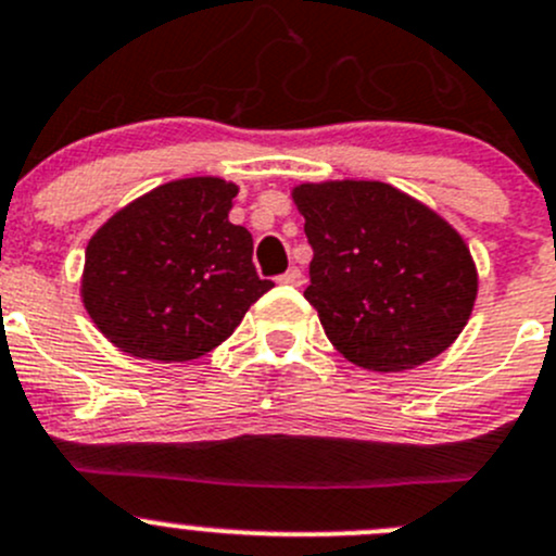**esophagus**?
Wrapping results in <instances>:
<instances>
[{
	"instance_id": "obj_1",
	"label": "esophagus",
	"mask_w": 556,
	"mask_h": 556,
	"mask_svg": "<svg viewBox=\"0 0 556 556\" xmlns=\"http://www.w3.org/2000/svg\"><path fill=\"white\" fill-rule=\"evenodd\" d=\"M278 281L287 283V287H300V283H303V273H300L298 267H289L287 273H283L281 278H278Z\"/></svg>"
}]
</instances>
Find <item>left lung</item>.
Wrapping results in <instances>:
<instances>
[{"label":"left lung","instance_id":"8db88e82","mask_svg":"<svg viewBox=\"0 0 556 556\" xmlns=\"http://www.w3.org/2000/svg\"><path fill=\"white\" fill-rule=\"evenodd\" d=\"M314 258L305 300L354 366L406 371L453 346L478 300V267L451 220L379 179L300 182Z\"/></svg>","mask_w":556,"mask_h":556}]
</instances>
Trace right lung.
<instances>
[{
  "mask_svg": "<svg viewBox=\"0 0 556 556\" xmlns=\"http://www.w3.org/2000/svg\"><path fill=\"white\" fill-rule=\"evenodd\" d=\"M240 185L182 177L116 210L87 242L81 303L119 352L188 363L213 352L273 289L248 229L229 220Z\"/></svg>",
  "mask_w": 556,
  "mask_h": 556,
  "instance_id": "right-lung-1",
  "label": "right lung"
}]
</instances>
